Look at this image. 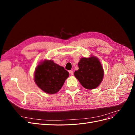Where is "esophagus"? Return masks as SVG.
I'll return each instance as SVG.
<instances>
[{
    "label": "esophagus",
    "mask_w": 135,
    "mask_h": 135,
    "mask_svg": "<svg viewBox=\"0 0 135 135\" xmlns=\"http://www.w3.org/2000/svg\"><path fill=\"white\" fill-rule=\"evenodd\" d=\"M69 73H70V74L71 75H73V74H74V72H73V70H70V71H69Z\"/></svg>",
    "instance_id": "34e87169"
}]
</instances>
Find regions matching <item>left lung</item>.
Masks as SVG:
<instances>
[{
  "label": "left lung",
  "instance_id": "obj_1",
  "mask_svg": "<svg viewBox=\"0 0 135 135\" xmlns=\"http://www.w3.org/2000/svg\"><path fill=\"white\" fill-rule=\"evenodd\" d=\"M78 65L79 69L74 72V75L81 85L88 89L99 86L104 76V70L99 60L93 56L84 57Z\"/></svg>",
  "mask_w": 135,
  "mask_h": 135
}]
</instances>
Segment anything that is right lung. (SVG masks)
Instances as JSON below:
<instances>
[{
	"mask_svg": "<svg viewBox=\"0 0 135 135\" xmlns=\"http://www.w3.org/2000/svg\"><path fill=\"white\" fill-rule=\"evenodd\" d=\"M69 74L64 67L51 60H45L35 69V82L45 92L54 94L62 87Z\"/></svg>",
	"mask_w": 135,
	"mask_h": 135,
	"instance_id": "right-lung-1",
	"label": "right lung"
}]
</instances>
